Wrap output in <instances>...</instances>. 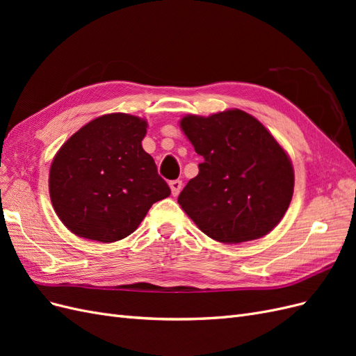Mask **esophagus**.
<instances>
[{
	"label": "esophagus",
	"instance_id": "obj_1",
	"mask_svg": "<svg viewBox=\"0 0 356 356\" xmlns=\"http://www.w3.org/2000/svg\"><path fill=\"white\" fill-rule=\"evenodd\" d=\"M169 187H170V191H172V196H178L181 188H182V181H179V179L170 181L169 182Z\"/></svg>",
	"mask_w": 356,
	"mask_h": 356
}]
</instances>
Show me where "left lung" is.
<instances>
[{"mask_svg": "<svg viewBox=\"0 0 356 356\" xmlns=\"http://www.w3.org/2000/svg\"><path fill=\"white\" fill-rule=\"evenodd\" d=\"M179 124L202 157L178 196L188 217L222 243L272 232L293 199L294 169L270 132L241 110L186 115Z\"/></svg>", "mask_w": 356, "mask_h": 356, "instance_id": "left-lung-1", "label": "left lung"}]
</instances>
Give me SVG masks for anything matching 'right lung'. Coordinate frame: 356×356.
<instances>
[{"mask_svg":"<svg viewBox=\"0 0 356 356\" xmlns=\"http://www.w3.org/2000/svg\"><path fill=\"white\" fill-rule=\"evenodd\" d=\"M147 122L123 113L95 118L60 147L49 191L59 220L74 234L115 242L134 233L152 204L170 195L141 141Z\"/></svg>","mask_w":356,"mask_h":356,"instance_id":"obj_1","label":"right lung"}]
</instances>
